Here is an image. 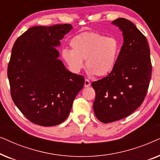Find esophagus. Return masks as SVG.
<instances>
[{
    "label": "esophagus",
    "mask_w": 160,
    "mask_h": 160,
    "mask_svg": "<svg viewBox=\"0 0 160 160\" xmlns=\"http://www.w3.org/2000/svg\"><path fill=\"white\" fill-rule=\"evenodd\" d=\"M90 84H91V83L88 79H85V81H84V87H89L90 86Z\"/></svg>",
    "instance_id": "1"
}]
</instances>
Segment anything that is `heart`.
Returning <instances> with one entry per match:
<instances>
[{
	"instance_id": "1",
	"label": "heart",
	"mask_w": 160,
	"mask_h": 160,
	"mask_svg": "<svg viewBox=\"0 0 160 160\" xmlns=\"http://www.w3.org/2000/svg\"><path fill=\"white\" fill-rule=\"evenodd\" d=\"M71 49H62V58L70 71L77 73L84 67L89 75L104 76L114 68L119 54V43L113 37L95 32L76 35L70 41Z\"/></svg>"
}]
</instances>
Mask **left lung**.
I'll list each match as a JSON object with an SVG mask.
<instances>
[{
	"label": "left lung",
	"instance_id": "left-lung-1",
	"mask_svg": "<svg viewBox=\"0 0 160 160\" xmlns=\"http://www.w3.org/2000/svg\"><path fill=\"white\" fill-rule=\"evenodd\" d=\"M111 23L122 32L123 46L111 73L92 83L96 94L94 112L103 123L123 119L139 108L146 95L152 69L148 41L136 26L124 18Z\"/></svg>",
	"mask_w": 160,
	"mask_h": 160
}]
</instances>
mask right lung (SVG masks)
<instances>
[{
  "mask_svg": "<svg viewBox=\"0 0 160 160\" xmlns=\"http://www.w3.org/2000/svg\"><path fill=\"white\" fill-rule=\"evenodd\" d=\"M73 26H35L15 41L8 65L11 95L19 111L32 123L61 124L68 117L84 78L70 72L57 48Z\"/></svg>",
  "mask_w": 160,
  "mask_h": 160,
  "instance_id": "obj_1",
  "label": "right lung"
}]
</instances>
